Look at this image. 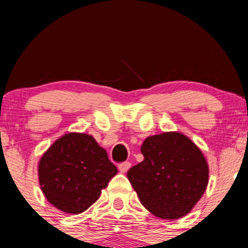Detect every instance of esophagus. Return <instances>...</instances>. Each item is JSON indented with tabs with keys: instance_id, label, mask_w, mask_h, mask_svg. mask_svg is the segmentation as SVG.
Wrapping results in <instances>:
<instances>
[{
	"instance_id": "1",
	"label": "esophagus",
	"mask_w": 248,
	"mask_h": 248,
	"mask_svg": "<svg viewBox=\"0 0 248 248\" xmlns=\"http://www.w3.org/2000/svg\"><path fill=\"white\" fill-rule=\"evenodd\" d=\"M129 168H131V163L129 162H122V163L119 164V170L121 172H126Z\"/></svg>"
}]
</instances>
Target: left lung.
<instances>
[{
    "label": "left lung",
    "mask_w": 248,
    "mask_h": 248,
    "mask_svg": "<svg viewBox=\"0 0 248 248\" xmlns=\"http://www.w3.org/2000/svg\"><path fill=\"white\" fill-rule=\"evenodd\" d=\"M144 161L127 172L140 202L159 218L175 219L191 211L204 194L209 167L199 147L177 132L149 137Z\"/></svg>",
    "instance_id": "8db88e82"
}]
</instances>
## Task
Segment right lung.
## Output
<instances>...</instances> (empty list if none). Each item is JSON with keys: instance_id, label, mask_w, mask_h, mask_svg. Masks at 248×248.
Wrapping results in <instances>:
<instances>
[{"instance_id": "add662e5", "label": "right lung", "mask_w": 248, "mask_h": 248, "mask_svg": "<svg viewBox=\"0 0 248 248\" xmlns=\"http://www.w3.org/2000/svg\"><path fill=\"white\" fill-rule=\"evenodd\" d=\"M116 174L106 150L84 133H67L57 139L38 164L42 192L50 204L67 214L89 209Z\"/></svg>"}]
</instances>
